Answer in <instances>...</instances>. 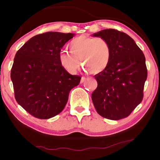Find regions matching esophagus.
<instances>
[{"mask_svg":"<svg viewBox=\"0 0 160 160\" xmlns=\"http://www.w3.org/2000/svg\"><path fill=\"white\" fill-rule=\"evenodd\" d=\"M85 80H86V78H85L84 76H82V78H81V83H83Z\"/></svg>","mask_w":160,"mask_h":160,"instance_id":"obj_1","label":"esophagus"}]
</instances>
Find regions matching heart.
Returning a JSON list of instances; mask_svg holds the SVG:
<instances>
[{
  "mask_svg": "<svg viewBox=\"0 0 160 160\" xmlns=\"http://www.w3.org/2000/svg\"><path fill=\"white\" fill-rule=\"evenodd\" d=\"M71 54L62 51L59 55L60 65L71 74H75L82 64L91 73H99L107 68L111 58L108 41L100 37L79 36L70 42Z\"/></svg>",
  "mask_w": 160,
  "mask_h": 160,
  "instance_id": "heart-1",
  "label": "heart"
}]
</instances>
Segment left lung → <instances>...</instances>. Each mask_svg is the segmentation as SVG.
<instances>
[{
  "instance_id": "obj_1",
  "label": "left lung",
  "mask_w": 160,
  "mask_h": 160,
  "mask_svg": "<svg viewBox=\"0 0 160 160\" xmlns=\"http://www.w3.org/2000/svg\"><path fill=\"white\" fill-rule=\"evenodd\" d=\"M93 36L105 38L111 48L108 66L95 76L98 87L92 94L94 106L102 117L124 119L143 100L147 78L145 56L134 40L123 32L106 29Z\"/></svg>"
}]
</instances>
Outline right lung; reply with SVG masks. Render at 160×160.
<instances>
[{
  "label": "right lung",
  "mask_w": 160,
  "mask_h": 160,
  "mask_svg": "<svg viewBox=\"0 0 160 160\" xmlns=\"http://www.w3.org/2000/svg\"><path fill=\"white\" fill-rule=\"evenodd\" d=\"M73 33L47 32L28 41L15 55L12 71L14 97L25 110L41 119L64 109L70 91L82 77L71 75L60 65L61 49Z\"/></svg>",
  "instance_id": "right-lung-1"
}]
</instances>
